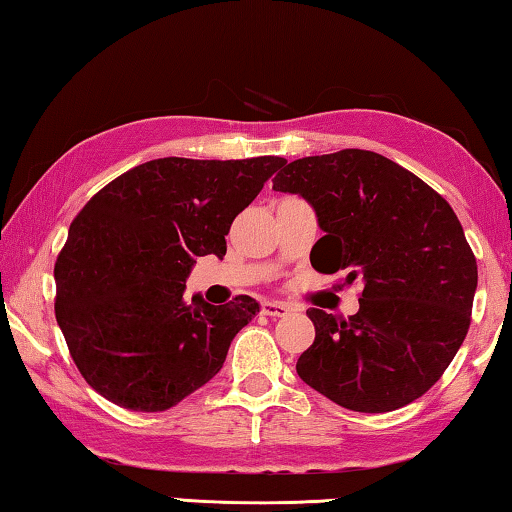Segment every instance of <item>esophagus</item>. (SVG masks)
Listing matches in <instances>:
<instances>
[{"instance_id": "1", "label": "esophagus", "mask_w": 512, "mask_h": 512, "mask_svg": "<svg viewBox=\"0 0 512 512\" xmlns=\"http://www.w3.org/2000/svg\"><path fill=\"white\" fill-rule=\"evenodd\" d=\"M262 311L266 316H287L289 311H291V307L289 305H284V302H277V300H266L264 305H262Z\"/></svg>"}]
</instances>
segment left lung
<instances>
[{
	"label": "left lung",
	"mask_w": 512,
	"mask_h": 512,
	"mask_svg": "<svg viewBox=\"0 0 512 512\" xmlns=\"http://www.w3.org/2000/svg\"><path fill=\"white\" fill-rule=\"evenodd\" d=\"M273 189L314 207L325 237L311 266L363 284L348 320L307 311L316 339L296 363L300 379L361 413L418 400L463 345L479 280L452 207L411 171L361 149L293 160Z\"/></svg>",
	"instance_id": "1"
}]
</instances>
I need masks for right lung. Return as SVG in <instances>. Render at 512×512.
I'll return each instance as SVG.
<instances>
[{
	"instance_id": "add662e5",
	"label": "right lung",
	"mask_w": 512,
	"mask_h": 512,
	"mask_svg": "<svg viewBox=\"0 0 512 512\" xmlns=\"http://www.w3.org/2000/svg\"><path fill=\"white\" fill-rule=\"evenodd\" d=\"M287 160L160 158L121 173L69 225L54 268L56 320L85 381L131 411H167L223 368L257 316L237 296H185L198 257L225 255L235 216Z\"/></svg>"
}]
</instances>
